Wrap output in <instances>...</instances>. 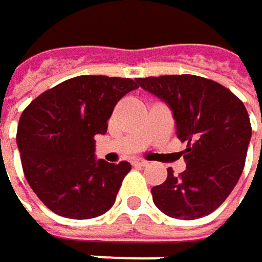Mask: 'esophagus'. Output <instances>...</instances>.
I'll list each match as a JSON object with an SVG mask.
<instances>
[{
  "label": "esophagus",
  "mask_w": 262,
  "mask_h": 262,
  "mask_svg": "<svg viewBox=\"0 0 262 262\" xmlns=\"http://www.w3.org/2000/svg\"><path fill=\"white\" fill-rule=\"evenodd\" d=\"M133 165H135V166H147L148 162L144 160V159H135V160H133Z\"/></svg>",
  "instance_id": "34e87169"
}]
</instances>
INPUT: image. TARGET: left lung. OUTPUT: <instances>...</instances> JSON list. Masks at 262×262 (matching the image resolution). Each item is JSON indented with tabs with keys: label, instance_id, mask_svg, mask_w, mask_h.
<instances>
[{
	"label": "left lung",
	"instance_id": "left-lung-1",
	"mask_svg": "<svg viewBox=\"0 0 262 262\" xmlns=\"http://www.w3.org/2000/svg\"><path fill=\"white\" fill-rule=\"evenodd\" d=\"M172 111L177 136L187 142L186 171L168 169L151 189L156 207L169 217L193 221L213 213L235 187L249 147L252 127L243 102L224 85L195 75L136 79Z\"/></svg>",
	"mask_w": 262,
	"mask_h": 262
}]
</instances>
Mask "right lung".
Listing matches in <instances>:
<instances>
[{"instance_id": "add662e5", "label": "right lung", "mask_w": 262, "mask_h": 262, "mask_svg": "<svg viewBox=\"0 0 262 262\" xmlns=\"http://www.w3.org/2000/svg\"><path fill=\"white\" fill-rule=\"evenodd\" d=\"M139 85L129 78L83 75L45 91L22 112L16 142L25 179L49 210L69 219L102 216L132 165L96 159L117 102Z\"/></svg>"}]
</instances>
